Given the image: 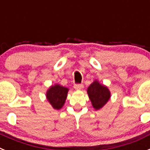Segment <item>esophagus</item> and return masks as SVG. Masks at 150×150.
<instances>
[{
    "instance_id": "obj_1",
    "label": "esophagus",
    "mask_w": 150,
    "mask_h": 150,
    "mask_svg": "<svg viewBox=\"0 0 150 150\" xmlns=\"http://www.w3.org/2000/svg\"><path fill=\"white\" fill-rule=\"evenodd\" d=\"M74 88L77 90H80L83 88V84H75L74 85Z\"/></svg>"
}]
</instances>
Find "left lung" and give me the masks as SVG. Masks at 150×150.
I'll list each match as a JSON object with an SVG mask.
<instances>
[{
    "label": "left lung",
    "mask_w": 150,
    "mask_h": 150,
    "mask_svg": "<svg viewBox=\"0 0 150 150\" xmlns=\"http://www.w3.org/2000/svg\"><path fill=\"white\" fill-rule=\"evenodd\" d=\"M91 104L96 110L101 109L110 98V91L107 86L95 80L87 89Z\"/></svg>",
    "instance_id": "left-lung-1"
}]
</instances>
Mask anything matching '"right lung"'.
Wrapping results in <instances>:
<instances>
[{
  "mask_svg": "<svg viewBox=\"0 0 150 150\" xmlns=\"http://www.w3.org/2000/svg\"><path fill=\"white\" fill-rule=\"evenodd\" d=\"M68 88L59 84L52 86L46 91V98L54 109L60 110L64 104Z\"/></svg>",
  "mask_w": 150,
  "mask_h": 150,
  "instance_id": "1",
  "label": "right lung"
}]
</instances>
